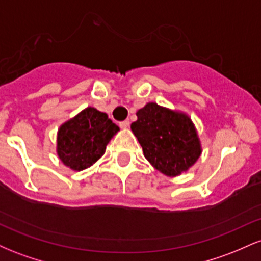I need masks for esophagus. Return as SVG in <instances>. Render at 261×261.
Here are the masks:
<instances>
[{
	"label": "esophagus",
	"instance_id": "1",
	"mask_svg": "<svg viewBox=\"0 0 261 261\" xmlns=\"http://www.w3.org/2000/svg\"><path fill=\"white\" fill-rule=\"evenodd\" d=\"M119 125H120L121 128H127L128 126H130V121H128V120H124V121H121Z\"/></svg>",
	"mask_w": 261,
	"mask_h": 261
}]
</instances>
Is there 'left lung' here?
<instances>
[{"label":"left lung","mask_w":261,"mask_h":261,"mask_svg":"<svg viewBox=\"0 0 261 261\" xmlns=\"http://www.w3.org/2000/svg\"><path fill=\"white\" fill-rule=\"evenodd\" d=\"M131 130L149 163L163 174L179 175L201 154L199 137L190 118L157 103L146 104L136 113Z\"/></svg>","instance_id":"1"}]
</instances>
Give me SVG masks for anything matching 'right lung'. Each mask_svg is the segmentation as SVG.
Wrapping results in <instances>:
<instances>
[{"label": "right lung", "instance_id": "1", "mask_svg": "<svg viewBox=\"0 0 261 261\" xmlns=\"http://www.w3.org/2000/svg\"><path fill=\"white\" fill-rule=\"evenodd\" d=\"M119 127L101 113L89 107L61 125L58 133V154L73 170L91 167L106 152Z\"/></svg>", "mask_w": 261, "mask_h": 261}]
</instances>
